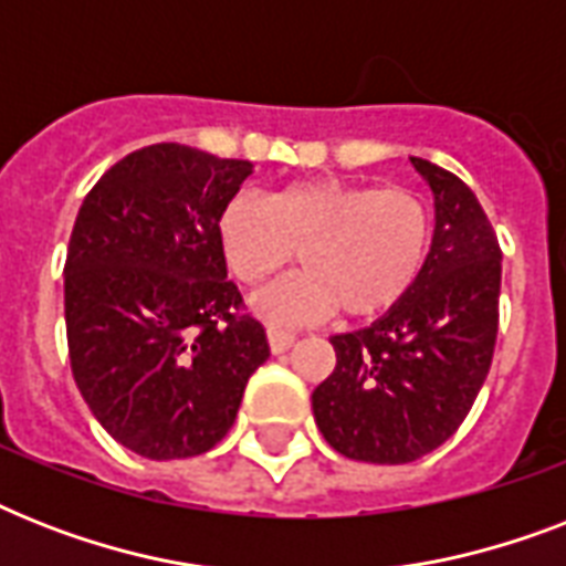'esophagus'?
<instances>
[{
  "mask_svg": "<svg viewBox=\"0 0 566 566\" xmlns=\"http://www.w3.org/2000/svg\"><path fill=\"white\" fill-rule=\"evenodd\" d=\"M266 340H270V349H273V355H282V353H287L293 344H296V335H293V332H284V328L270 326L266 328Z\"/></svg>",
  "mask_w": 566,
  "mask_h": 566,
  "instance_id": "obj_1",
  "label": "esophagus"
}]
</instances>
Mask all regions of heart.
Returning <instances> with one entry per match:
<instances>
[{
  "instance_id": "1",
  "label": "heart",
  "mask_w": 566,
  "mask_h": 566,
  "mask_svg": "<svg viewBox=\"0 0 566 566\" xmlns=\"http://www.w3.org/2000/svg\"><path fill=\"white\" fill-rule=\"evenodd\" d=\"M429 205L411 188L346 179H300L264 199L234 196L217 217V243L231 275L261 284L296 258L287 275L252 300L258 317L302 326L332 311L370 319L405 300L429 255Z\"/></svg>"
}]
</instances>
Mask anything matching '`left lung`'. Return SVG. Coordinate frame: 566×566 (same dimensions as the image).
Instances as JSON below:
<instances>
[{
    "mask_svg": "<svg viewBox=\"0 0 566 566\" xmlns=\"http://www.w3.org/2000/svg\"><path fill=\"white\" fill-rule=\"evenodd\" d=\"M434 193V234L417 282L373 326L335 335L337 364L311 394L328 447L367 464H408L473 408L500 332L502 249L464 181L411 158Z\"/></svg>",
    "mask_w": 566,
    "mask_h": 566,
    "instance_id": "1",
    "label": "left lung"
}]
</instances>
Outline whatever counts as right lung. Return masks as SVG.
Segmentation results:
<instances>
[{
	"mask_svg": "<svg viewBox=\"0 0 566 566\" xmlns=\"http://www.w3.org/2000/svg\"><path fill=\"white\" fill-rule=\"evenodd\" d=\"M249 176V161L155 144L78 208L64 264L70 367L102 429L137 455L217 447L270 358L217 243L222 205Z\"/></svg>",
	"mask_w": 566,
	"mask_h": 566,
	"instance_id": "right-lung-1",
	"label": "right lung"
}]
</instances>
